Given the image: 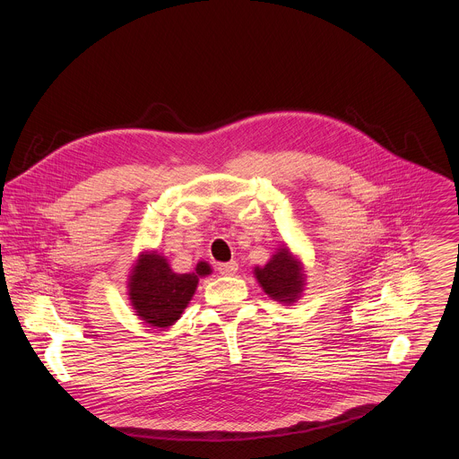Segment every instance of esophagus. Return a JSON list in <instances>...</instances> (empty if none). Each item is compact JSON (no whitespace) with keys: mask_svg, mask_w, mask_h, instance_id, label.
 <instances>
[{"mask_svg":"<svg viewBox=\"0 0 459 459\" xmlns=\"http://www.w3.org/2000/svg\"><path fill=\"white\" fill-rule=\"evenodd\" d=\"M218 271H220V274L230 276V274H234L238 271V262L230 260V262H225V264H218Z\"/></svg>","mask_w":459,"mask_h":459,"instance_id":"34e87169","label":"esophagus"}]
</instances>
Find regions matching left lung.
Returning a JSON list of instances; mask_svg holds the SVG:
<instances>
[{
    "mask_svg": "<svg viewBox=\"0 0 459 459\" xmlns=\"http://www.w3.org/2000/svg\"><path fill=\"white\" fill-rule=\"evenodd\" d=\"M255 276L265 294L283 303L296 301L305 285L303 267L287 248L273 255L264 267H255Z\"/></svg>",
    "mask_w": 459,
    "mask_h": 459,
    "instance_id": "1",
    "label": "left lung"
}]
</instances>
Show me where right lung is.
Wrapping results in <instances>:
<instances>
[{
  "label": "right lung",
  "instance_id": "1",
  "mask_svg": "<svg viewBox=\"0 0 459 459\" xmlns=\"http://www.w3.org/2000/svg\"><path fill=\"white\" fill-rule=\"evenodd\" d=\"M209 273V264L199 262L194 273L178 274L161 255L143 254L130 276V301L146 324L169 327L190 303L199 278Z\"/></svg>",
  "mask_w": 459,
  "mask_h": 459
}]
</instances>
